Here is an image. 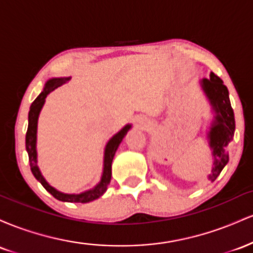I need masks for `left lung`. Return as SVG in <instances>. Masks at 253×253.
I'll list each match as a JSON object with an SVG mask.
<instances>
[{"label": "left lung", "instance_id": "1", "mask_svg": "<svg viewBox=\"0 0 253 253\" xmlns=\"http://www.w3.org/2000/svg\"><path fill=\"white\" fill-rule=\"evenodd\" d=\"M201 83L206 95L213 106L214 112L216 113L208 133L210 146L213 150L214 157V167L210 175V179L213 182L220 175L225 165L228 163L227 151L229 144L233 140L236 121H234L233 109L229 102L227 86L223 84L221 78L211 72V78H205Z\"/></svg>", "mask_w": 253, "mask_h": 253}]
</instances>
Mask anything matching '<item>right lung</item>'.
I'll return each mask as SVG.
<instances>
[{"mask_svg": "<svg viewBox=\"0 0 253 253\" xmlns=\"http://www.w3.org/2000/svg\"><path fill=\"white\" fill-rule=\"evenodd\" d=\"M70 78H52V80L47 81V83L45 84V88L40 95L36 100L33 101V103L31 104L30 113H28V128L27 133H26V150L28 153V159H30L31 164V170L34 177L42 184V187L45 188L52 196L56 197L57 200L64 202H77V203H86L90 201H94L103 195L104 191L107 190L110 178H112V162L114 158L115 151H117L118 146L123 141L124 136L126 135V133L128 132L130 128V125L125 126L120 132L117 133L107 144L106 150H104V164H103V175L101 178V182L98 183L94 189L84 191L82 194H63L60 191H58L52 188L47 182L45 181L42 172H40L39 168L37 165V150H36V144H37V126H38V118H39V113L42 110L43 102H45V98L48 94L58 88L59 85H62L63 83H65L66 81H69Z\"/></svg>", "mask_w": 253, "mask_h": 253, "instance_id": "add662e5", "label": "right lung"}]
</instances>
